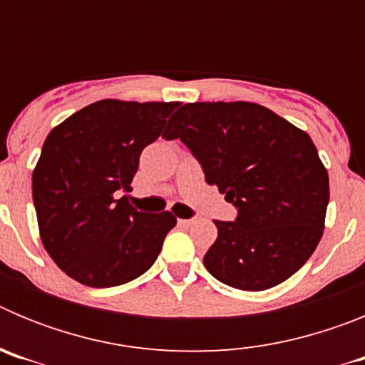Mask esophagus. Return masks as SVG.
<instances>
[{"label":"esophagus","mask_w":365,"mask_h":365,"mask_svg":"<svg viewBox=\"0 0 365 365\" xmlns=\"http://www.w3.org/2000/svg\"><path fill=\"white\" fill-rule=\"evenodd\" d=\"M177 222L180 227H190V225H193V219H177Z\"/></svg>","instance_id":"esophagus-1"}]
</instances>
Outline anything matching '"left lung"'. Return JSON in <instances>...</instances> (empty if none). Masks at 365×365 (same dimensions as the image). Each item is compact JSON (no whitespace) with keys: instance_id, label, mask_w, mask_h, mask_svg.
Returning a JSON list of instances; mask_svg holds the SVG:
<instances>
[{"instance_id":"obj_1","label":"left lung","mask_w":365,"mask_h":365,"mask_svg":"<svg viewBox=\"0 0 365 365\" xmlns=\"http://www.w3.org/2000/svg\"><path fill=\"white\" fill-rule=\"evenodd\" d=\"M180 138L208 185L237 208L214 221L217 240L202 257L225 285L265 291L298 272L324 234L329 175L305 131L252 102H195L163 133Z\"/></svg>"}]
</instances>
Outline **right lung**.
Here are the masks:
<instances>
[{
  "mask_svg": "<svg viewBox=\"0 0 365 365\" xmlns=\"http://www.w3.org/2000/svg\"><path fill=\"white\" fill-rule=\"evenodd\" d=\"M177 106L98 100L47 135L32 172V201L41 243L69 278L117 287L155 263L177 219L135 210L125 193L140 153Z\"/></svg>",
  "mask_w": 365,
  "mask_h": 365,
  "instance_id": "obj_1",
  "label": "right lung"
}]
</instances>
